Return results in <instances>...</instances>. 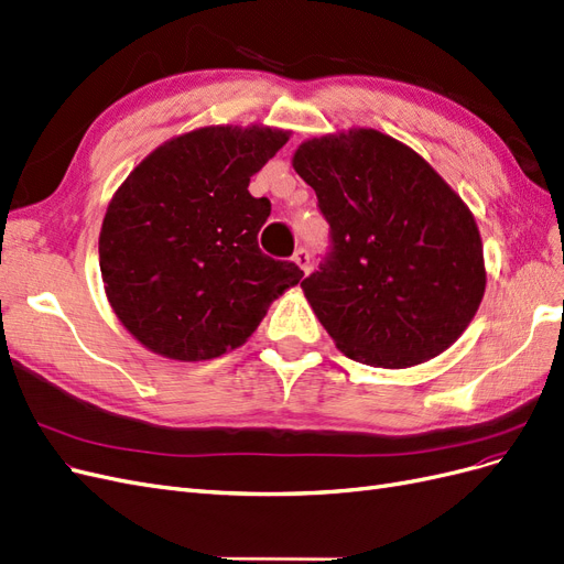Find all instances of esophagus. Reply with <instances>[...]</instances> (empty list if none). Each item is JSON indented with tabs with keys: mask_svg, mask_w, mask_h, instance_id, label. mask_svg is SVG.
Here are the masks:
<instances>
[{
	"mask_svg": "<svg viewBox=\"0 0 564 564\" xmlns=\"http://www.w3.org/2000/svg\"><path fill=\"white\" fill-rule=\"evenodd\" d=\"M294 263L303 270V272H311V253H308V249H296L294 251Z\"/></svg>",
	"mask_w": 564,
	"mask_h": 564,
	"instance_id": "esophagus-1",
	"label": "esophagus"
}]
</instances>
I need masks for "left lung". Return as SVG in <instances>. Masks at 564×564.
Segmentation results:
<instances>
[{
	"mask_svg": "<svg viewBox=\"0 0 564 564\" xmlns=\"http://www.w3.org/2000/svg\"><path fill=\"white\" fill-rule=\"evenodd\" d=\"M294 169L329 224V251L301 286L336 348L383 369L447 350L487 282L464 199L412 148L373 129L305 141Z\"/></svg>",
	"mask_w": 564,
	"mask_h": 564,
	"instance_id": "obj_1",
	"label": "left lung"
}]
</instances>
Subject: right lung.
Here are the masks:
<instances>
[{"label": "right lung", "instance_id": "obj_1", "mask_svg": "<svg viewBox=\"0 0 564 564\" xmlns=\"http://www.w3.org/2000/svg\"><path fill=\"white\" fill-rule=\"evenodd\" d=\"M289 133L204 127L166 141L108 204L100 275L119 322L152 352L197 362L256 332L303 270L259 249L270 199L247 187Z\"/></svg>", "mask_w": 564, "mask_h": 564}]
</instances>
